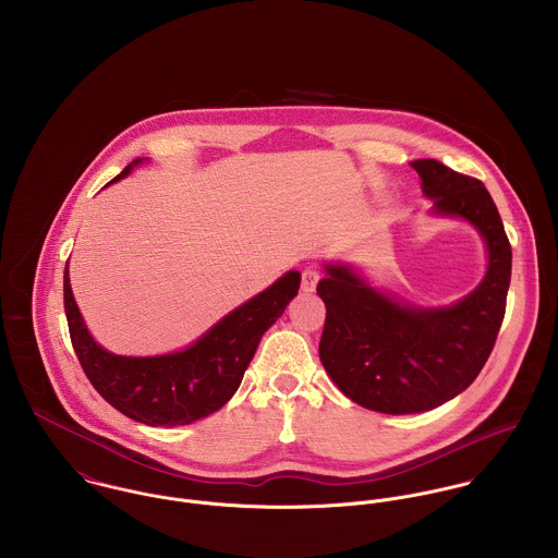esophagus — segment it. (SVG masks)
<instances>
[{
    "label": "esophagus",
    "mask_w": 558,
    "mask_h": 558,
    "mask_svg": "<svg viewBox=\"0 0 558 558\" xmlns=\"http://www.w3.org/2000/svg\"><path fill=\"white\" fill-rule=\"evenodd\" d=\"M319 281V270L318 266H307L305 270H303V290L305 292H314L316 290V283Z\"/></svg>",
    "instance_id": "34e87169"
}]
</instances>
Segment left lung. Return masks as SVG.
Instances as JSON below:
<instances>
[{
  "label": "left lung",
  "instance_id": "1",
  "mask_svg": "<svg viewBox=\"0 0 558 558\" xmlns=\"http://www.w3.org/2000/svg\"><path fill=\"white\" fill-rule=\"evenodd\" d=\"M412 167L434 213L477 228L489 264L475 292L442 310L401 305L352 268L326 266L319 361L343 396L385 414L425 412L473 385L496 343L511 281V244L483 182L434 159Z\"/></svg>",
  "mask_w": 558,
  "mask_h": 558
}]
</instances>
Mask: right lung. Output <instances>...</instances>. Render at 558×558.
Segmentation results:
<instances>
[{"instance_id":"1","label":"right lung","mask_w":558,"mask_h":558,"mask_svg":"<svg viewBox=\"0 0 558 558\" xmlns=\"http://www.w3.org/2000/svg\"><path fill=\"white\" fill-rule=\"evenodd\" d=\"M131 167L111 182L124 178ZM299 286L301 275L292 270L217 322L191 348L144 359L111 354L92 339L73 299L69 268L64 270V310L75 354L100 398L133 421L173 427L204 418L232 399L262 335L281 318L299 294Z\"/></svg>"}]
</instances>
